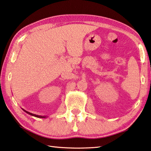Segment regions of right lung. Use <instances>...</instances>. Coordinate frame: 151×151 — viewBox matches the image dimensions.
Segmentation results:
<instances>
[{
  "label": "right lung",
  "instance_id": "obj_1",
  "mask_svg": "<svg viewBox=\"0 0 151 151\" xmlns=\"http://www.w3.org/2000/svg\"><path fill=\"white\" fill-rule=\"evenodd\" d=\"M24 111H26V113H28V114H29V115H31V116H35V117H40V118H41V117H42V118H43V117H43V116H37V115H35V114H32V113H29V112H28V111H25V110H24Z\"/></svg>",
  "mask_w": 151,
  "mask_h": 151
}]
</instances>
